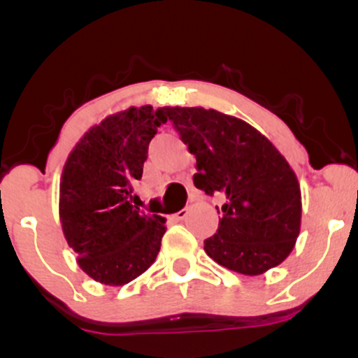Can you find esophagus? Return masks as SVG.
I'll return each mask as SVG.
<instances>
[{
  "instance_id": "obj_1",
  "label": "esophagus",
  "mask_w": 358,
  "mask_h": 358,
  "mask_svg": "<svg viewBox=\"0 0 358 358\" xmlns=\"http://www.w3.org/2000/svg\"><path fill=\"white\" fill-rule=\"evenodd\" d=\"M188 213H190V208L185 207V208H182V210H180V212L175 213V219H176V220H185V219H187V217H188Z\"/></svg>"
}]
</instances>
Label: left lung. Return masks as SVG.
<instances>
[{"mask_svg": "<svg viewBox=\"0 0 358 358\" xmlns=\"http://www.w3.org/2000/svg\"><path fill=\"white\" fill-rule=\"evenodd\" d=\"M166 114L196 159L195 187L224 199L205 252L248 276L281 264L301 225V192L285 156L248 122L219 110L166 108Z\"/></svg>", "mask_w": 358, "mask_h": 358, "instance_id": "1", "label": "left lung"}]
</instances>
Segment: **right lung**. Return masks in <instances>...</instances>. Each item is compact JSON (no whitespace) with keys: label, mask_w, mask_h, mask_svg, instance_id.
Wrapping results in <instances>:
<instances>
[{"label":"right lung","mask_w":358,"mask_h":358,"mask_svg":"<svg viewBox=\"0 0 358 358\" xmlns=\"http://www.w3.org/2000/svg\"><path fill=\"white\" fill-rule=\"evenodd\" d=\"M166 108H129L90 127L69 155L60 178V222L84 273L122 286L155 262L165 219L133 207L148 146L165 124Z\"/></svg>","instance_id":"right-lung-1"}]
</instances>
